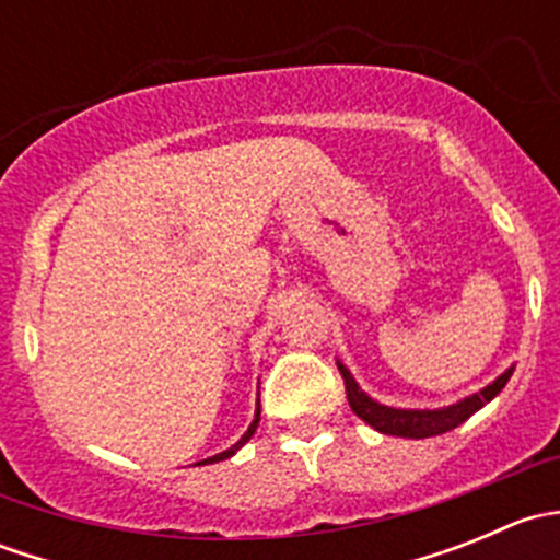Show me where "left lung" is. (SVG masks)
Here are the masks:
<instances>
[{"label":"left lung","instance_id":"obj_1","mask_svg":"<svg viewBox=\"0 0 560 560\" xmlns=\"http://www.w3.org/2000/svg\"><path fill=\"white\" fill-rule=\"evenodd\" d=\"M336 363L343 376V385H347V398L354 415L363 422H369L374 431L404 439H428L453 431L460 422H466L474 411H479L485 404H490V400L506 387L512 371H515V365H510V369H506L504 374L495 376L490 385H485L482 389H477V393L466 395V398L455 400V404L450 406H439V409H400V406H387L380 404L376 398H371V395L358 385L352 371H349L341 360H336Z\"/></svg>","mask_w":560,"mask_h":560}]
</instances>
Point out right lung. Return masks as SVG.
I'll list each match as a JSON object with an SVG mask.
<instances>
[{
    "label": "right lung",
    "instance_id": "1",
    "mask_svg": "<svg viewBox=\"0 0 560 560\" xmlns=\"http://www.w3.org/2000/svg\"><path fill=\"white\" fill-rule=\"evenodd\" d=\"M257 425H259V398H257V411H254V420H252V425L246 428V433H244V436H241L238 442H235L233 447H230V450H224V453H219V455H211V457H206V460L195 463V466H208V463H219V460H228V457H233L235 453H238L241 447H244V444L248 442V439L254 436V431H257Z\"/></svg>",
    "mask_w": 560,
    "mask_h": 560
}]
</instances>
